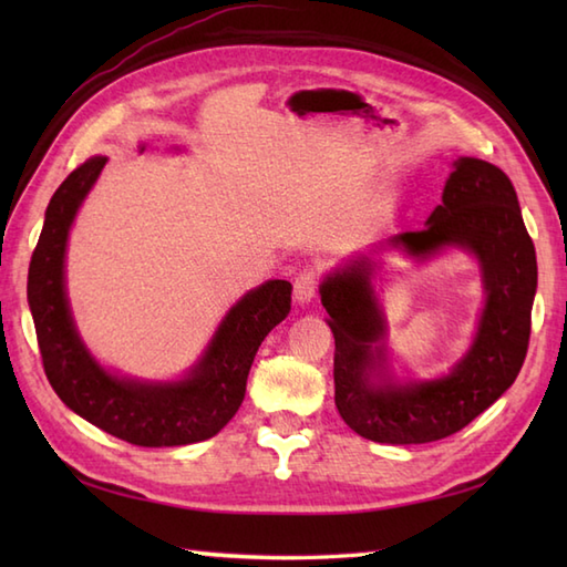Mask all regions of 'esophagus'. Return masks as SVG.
<instances>
[{"instance_id": "obj_1", "label": "esophagus", "mask_w": 567, "mask_h": 567, "mask_svg": "<svg viewBox=\"0 0 567 567\" xmlns=\"http://www.w3.org/2000/svg\"><path fill=\"white\" fill-rule=\"evenodd\" d=\"M317 285L319 275L315 270H305L295 277V302L297 305H309L311 299L317 297Z\"/></svg>"}]
</instances>
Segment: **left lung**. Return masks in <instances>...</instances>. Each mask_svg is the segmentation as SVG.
<instances>
[{
    "label": "left lung",
    "mask_w": 567,
    "mask_h": 567,
    "mask_svg": "<svg viewBox=\"0 0 567 567\" xmlns=\"http://www.w3.org/2000/svg\"><path fill=\"white\" fill-rule=\"evenodd\" d=\"M445 247L470 251L481 265L486 307L464 358L441 379L393 378L386 320L374 290L382 249L417 261ZM538 268L512 179L480 158L453 161L443 197L421 231L390 236L333 268L319 287L333 331L336 409L375 443H431L461 431L512 388L524 365Z\"/></svg>",
    "instance_id": "8db88e82"
}]
</instances>
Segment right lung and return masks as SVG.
<instances>
[{
    "instance_id": "add662e5",
    "label": "right lung",
    "mask_w": 567,
    "mask_h": 567,
    "mask_svg": "<svg viewBox=\"0 0 567 567\" xmlns=\"http://www.w3.org/2000/svg\"><path fill=\"white\" fill-rule=\"evenodd\" d=\"M138 151H146V143ZM104 165V155H92L63 179L48 202L31 256L27 290L45 378L68 409L126 443L163 449L207 441L244 402L262 339L290 315L292 285L268 280L240 297L179 380L151 382L106 370L84 346L65 290L70 228Z\"/></svg>"
}]
</instances>
